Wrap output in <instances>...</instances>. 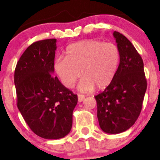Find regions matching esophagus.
Segmentation results:
<instances>
[{
  "label": "esophagus",
  "mask_w": 160,
  "mask_h": 160,
  "mask_svg": "<svg viewBox=\"0 0 160 160\" xmlns=\"http://www.w3.org/2000/svg\"><path fill=\"white\" fill-rule=\"evenodd\" d=\"M84 98H85V96H84L83 95H80V94L78 95V102H82Z\"/></svg>",
  "instance_id": "34e87169"
}]
</instances>
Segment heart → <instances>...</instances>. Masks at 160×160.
I'll return each instance as SVG.
<instances>
[{"mask_svg": "<svg viewBox=\"0 0 160 160\" xmlns=\"http://www.w3.org/2000/svg\"><path fill=\"white\" fill-rule=\"evenodd\" d=\"M117 46L110 42L83 40L69 45L65 57L55 59L53 68L66 88L71 89L82 74L78 89L92 91L95 86L104 89L112 82L120 64ZM82 73H80V71Z\"/></svg>", "mask_w": 160, "mask_h": 160, "instance_id": "1", "label": "heart"}]
</instances>
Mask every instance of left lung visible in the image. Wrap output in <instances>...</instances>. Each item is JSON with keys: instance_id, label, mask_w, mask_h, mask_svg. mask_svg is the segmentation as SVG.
Listing matches in <instances>:
<instances>
[{"instance_id": "obj_1", "label": "left lung", "mask_w": 160, "mask_h": 160, "mask_svg": "<svg viewBox=\"0 0 160 160\" xmlns=\"http://www.w3.org/2000/svg\"><path fill=\"white\" fill-rule=\"evenodd\" d=\"M120 54L114 78L95 96L97 117L102 131L123 132L133 126L140 114L147 89L144 62L132 43L120 33L113 34Z\"/></svg>"}]
</instances>
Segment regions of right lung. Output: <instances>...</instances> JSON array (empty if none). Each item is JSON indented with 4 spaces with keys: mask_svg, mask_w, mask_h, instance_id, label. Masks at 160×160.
Instances as JSON below:
<instances>
[{
    "mask_svg": "<svg viewBox=\"0 0 160 160\" xmlns=\"http://www.w3.org/2000/svg\"><path fill=\"white\" fill-rule=\"evenodd\" d=\"M56 42L47 39L29 46L14 74L18 109L31 129L45 139L62 138L70 132L78 104V95L52 76Z\"/></svg>",
    "mask_w": 160,
    "mask_h": 160,
    "instance_id": "1",
    "label": "right lung"
}]
</instances>
